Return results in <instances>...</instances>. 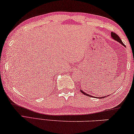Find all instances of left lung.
<instances>
[{
    "instance_id": "obj_1",
    "label": "left lung",
    "mask_w": 134,
    "mask_h": 134,
    "mask_svg": "<svg viewBox=\"0 0 134 134\" xmlns=\"http://www.w3.org/2000/svg\"><path fill=\"white\" fill-rule=\"evenodd\" d=\"M111 37L113 38V39H114L115 40H116V41H119V43H120L121 44L124 46H125V45L124 44H123V43L122 42V41H121V40L120 38V37H119L118 35L116 34L114 32H111ZM125 47H126V46H125ZM81 92L82 93V94H85V95L87 96H89V97H92V96H91L89 95V94H88L85 93V92H83V91H82V90H81Z\"/></svg>"
}]
</instances>
